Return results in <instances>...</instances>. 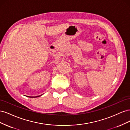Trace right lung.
Instances as JSON below:
<instances>
[{"label": "right lung", "mask_w": 130, "mask_h": 130, "mask_svg": "<svg viewBox=\"0 0 130 130\" xmlns=\"http://www.w3.org/2000/svg\"><path fill=\"white\" fill-rule=\"evenodd\" d=\"M41 95H42H42H39V96H26L27 97H29V98H37V97H39V96H41Z\"/></svg>", "instance_id": "obj_1"}]
</instances>
